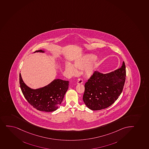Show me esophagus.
Returning <instances> with one entry per match:
<instances>
[{"label": "esophagus", "mask_w": 149, "mask_h": 149, "mask_svg": "<svg viewBox=\"0 0 149 149\" xmlns=\"http://www.w3.org/2000/svg\"><path fill=\"white\" fill-rule=\"evenodd\" d=\"M83 83V80L81 79H78L77 80V84H81Z\"/></svg>", "instance_id": "34e87169"}]
</instances>
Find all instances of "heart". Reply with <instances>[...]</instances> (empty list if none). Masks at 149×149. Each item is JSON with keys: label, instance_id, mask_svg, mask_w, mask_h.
I'll return each mask as SVG.
<instances>
[{"label": "heart", "instance_id": "b5f03b06", "mask_svg": "<svg viewBox=\"0 0 149 149\" xmlns=\"http://www.w3.org/2000/svg\"><path fill=\"white\" fill-rule=\"evenodd\" d=\"M97 58L96 55L88 54L83 57L76 60L72 64L68 63L66 65V70L71 75H75L77 73V70L84 69V73L87 77H90L94 75L98 66V63L95 61Z\"/></svg>", "mask_w": 149, "mask_h": 149}]
</instances>
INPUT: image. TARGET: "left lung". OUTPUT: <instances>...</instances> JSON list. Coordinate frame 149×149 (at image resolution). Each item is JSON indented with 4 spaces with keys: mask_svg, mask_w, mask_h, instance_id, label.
I'll return each mask as SVG.
<instances>
[{
    "mask_svg": "<svg viewBox=\"0 0 149 149\" xmlns=\"http://www.w3.org/2000/svg\"><path fill=\"white\" fill-rule=\"evenodd\" d=\"M126 68L123 61L120 68L108 73L95 71L85 85L83 97L87 107L93 110L106 109L120 96L125 81Z\"/></svg>",
    "mask_w": 149,
    "mask_h": 149,
    "instance_id": "obj_1",
    "label": "left lung"
}]
</instances>
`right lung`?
I'll list each match as a JSON object with an SVG mask.
<instances>
[{
    "label": "right lung",
    "mask_w": 149,
    "mask_h": 149,
    "mask_svg": "<svg viewBox=\"0 0 149 149\" xmlns=\"http://www.w3.org/2000/svg\"><path fill=\"white\" fill-rule=\"evenodd\" d=\"M35 52L45 53V52L41 49ZM19 81L23 94L29 103L37 110L45 112L54 111L58 108L68 89L69 83L68 81L56 79L45 87L32 89L24 83L21 73Z\"/></svg>",
    "instance_id": "1"
}]
</instances>
